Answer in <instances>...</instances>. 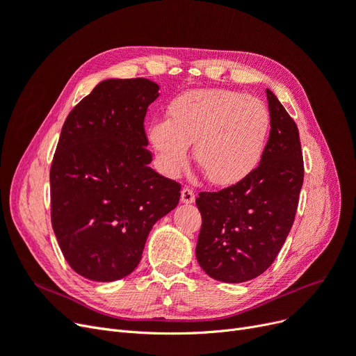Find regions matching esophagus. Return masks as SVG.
I'll return each mask as SVG.
<instances>
[{
  "mask_svg": "<svg viewBox=\"0 0 356 356\" xmlns=\"http://www.w3.org/2000/svg\"><path fill=\"white\" fill-rule=\"evenodd\" d=\"M195 199H196V196H195V191H193L191 188L184 187V188L181 190V202H182V203L190 204V203L195 202Z\"/></svg>",
  "mask_w": 356,
  "mask_h": 356,
  "instance_id": "34e87169",
  "label": "esophagus"
}]
</instances>
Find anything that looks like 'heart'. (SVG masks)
Listing matches in <instances>:
<instances>
[{"mask_svg": "<svg viewBox=\"0 0 356 356\" xmlns=\"http://www.w3.org/2000/svg\"><path fill=\"white\" fill-rule=\"evenodd\" d=\"M270 115L266 105L241 92L188 90L168 105L166 122L148 129L149 144L163 170L174 175L186 165L188 145L213 186H233L258 166L264 153Z\"/></svg>", "mask_w": 356, "mask_h": 356, "instance_id": "heart-1", "label": "heart"}]
</instances>
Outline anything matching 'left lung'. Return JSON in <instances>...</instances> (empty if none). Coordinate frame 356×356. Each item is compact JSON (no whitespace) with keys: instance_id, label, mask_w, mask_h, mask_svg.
I'll list each match as a JSON object with an SVG mask.
<instances>
[{"instance_id":"left-lung-1","label":"left lung","mask_w":356,"mask_h":356,"mask_svg":"<svg viewBox=\"0 0 356 356\" xmlns=\"http://www.w3.org/2000/svg\"><path fill=\"white\" fill-rule=\"evenodd\" d=\"M270 135L250 175L220 191H202L196 204L202 227L196 258L204 273L239 284L275 261L293 227L305 166L296 122L272 90H266Z\"/></svg>"}]
</instances>
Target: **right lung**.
Here are the masks:
<instances>
[{"instance_id":"add662e5","label":"right lung","mask_w":356,"mask_h":356,"mask_svg":"<svg viewBox=\"0 0 356 356\" xmlns=\"http://www.w3.org/2000/svg\"><path fill=\"white\" fill-rule=\"evenodd\" d=\"M147 79L101 81L68 114L50 168L51 225L74 272L96 282L131 275L181 186L149 168Z\"/></svg>"}]
</instances>
